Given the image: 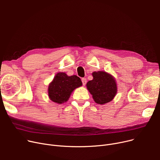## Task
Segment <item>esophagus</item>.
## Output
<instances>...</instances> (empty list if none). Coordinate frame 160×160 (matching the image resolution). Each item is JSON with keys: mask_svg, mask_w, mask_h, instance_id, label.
I'll list each match as a JSON object with an SVG mask.
<instances>
[{"mask_svg": "<svg viewBox=\"0 0 160 160\" xmlns=\"http://www.w3.org/2000/svg\"><path fill=\"white\" fill-rule=\"evenodd\" d=\"M82 82L83 86H85L86 84V83H87V79L86 78H83L82 79Z\"/></svg>", "mask_w": 160, "mask_h": 160, "instance_id": "1", "label": "esophagus"}]
</instances>
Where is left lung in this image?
Returning <instances> with one entry per match:
<instances>
[{
  "mask_svg": "<svg viewBox=\"0 0 160 160\" xmlns=\"http://www.w3.org/2000/svg\"><path fill=\"white\" fill-rule=\"evenodd\" d=\"M93 79L87 83V88L95 102L104 104L112 101L117 93L116 82L112 75L104 71L93 72Z\"/></svg>",
  "mask_w": 160,
  "mask_h": 160,
  "instance_id": "obj_1",
  "label": "left lung"
}]
</instances>
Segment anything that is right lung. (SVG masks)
Masks as SVG:
<instances>
[{
    "label": "right lung",
    "mask_w": 160,
    "mask_h": 160,
    "mask_svg": "<svg viewBox=\"0 0 160 160\" xmlns=\"http://www.w3.org/2000/svg\"><path fill=\"white\" fill-rule=\"evenodd\" d=\"M82 85V81L77 76L68 77L65 72H59L49 84L48 97L54 102L63 103L68 100L73 90Z\"/></svg>",
    "instance_id": "right-lung-1"
}]
</instances>
